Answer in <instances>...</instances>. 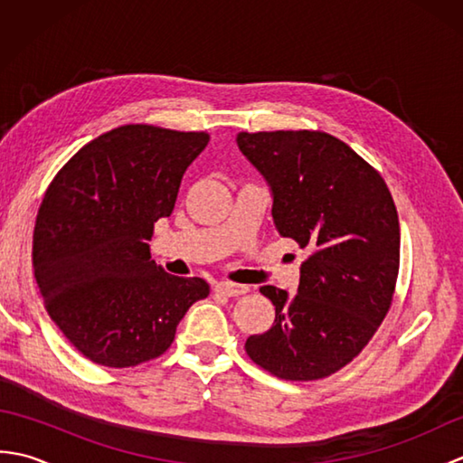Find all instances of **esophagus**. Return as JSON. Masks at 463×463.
Listing matches in <instances>:
<instances>
[{
  "label": "esophagus",
  "mask_w": 463,
  "mask_h": 463,
  "mask_svg": "<svg viewBox=\"0 0 463 463\" xmlns=\"http://www.w3.org/2000/svg\"><path fill=\"white\" fill-rule=\"evenodd\" d=\"M250 288L247 284H237V282H219L216 284V292L226 294V297H241V294H247Z\"/></svg>",
  "instance_id": "esophagus-1"
}]
</instances>
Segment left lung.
I'll return each mask as SVG.
<instances>
[{
  "instance_id": "left-lung-1",
  "label": "left lung",
  "mask_w": 463,
  "mask_h": 463,
  "mask_svg": "<svg viewBox=\"0 0 463 463\" xmlns=\"http://www.w3.org/2000/svg\"><path fill=\"white\" fill-rule=\"evenodd\" d=\"M267 181L282 237L308 249L297 294L262 287L272 328L244 344L284 380H318L358 356L390 308L400 267L396 204L382 176L336 137L317 131L239 133Z\"/></svg>"
}]
</instances>
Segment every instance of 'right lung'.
Listing matches in <instances>:
<instances>
[{
	"instance_id": "add662e5",
	"label": "right lung",
	"mask_w": 463,
	"mask_h": 463,
	"mask_svg": "<svg viewBox=\"0 0 463 463\" xmlns=\"http://www.w3.org/2000/svg\"><path fill=\"white\" fill-rule=\"evenodd\" d=\"M209 133L125 125L85 145L49 184L33 232L35 280L49 317L85 358L109 368L171 346L203 279L151 260L153 224L169 216Z\"/></svg>"
}]
</instances>
